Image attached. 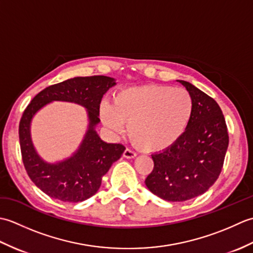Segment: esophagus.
<instances>
[{
  "instance_id": "obj_1",
  "label": "esophagus",
  "mask_w": 253,
  "mask_h": 253,
  "mask_svg": "<svg viewBox=\"0 0 253 253\" xmlns=\"http://www.w3.org/2000/svg\"><path fill=\"white\" fill-rule=\"evenodd\" d=\"M123 155H124V158H126V159H133L137 155V153L133 151V150L127 148L125 151H124Z\"/></svg>"
}]
</instances>
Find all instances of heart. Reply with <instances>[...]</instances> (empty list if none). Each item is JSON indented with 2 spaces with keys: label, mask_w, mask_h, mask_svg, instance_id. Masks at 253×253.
Returning <instances> with one entry per match:
<instances>
[{
  "label": "heart",
  "mask_w": 253,
  "mask_h": 253,
  "mask_svg": "<svg viewBox=\"0 0 253 253\" xmlns=\"http://www.w3.org/2000/svg\"><path fill=\"white\" fill-rule=\"evenodd\" d=\"M193 111V99L185 88L149 84L117 92L113 105L104 102L101 120L120 132L127 124L131 141L149 152L170 147L181 137Z\"/></svg>",
  "instance_id": "obj_1"
}]
</instances>
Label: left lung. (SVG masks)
I'll return each instance as SVG.
<instances>
[{"label": "left lung", "instance_id": "1", "mask_svg": "<svg viewBox=\"0 0 253 253\" xmlns=\"http://www.w3.org/2000/svg\"><path fill=\"white\" fill-rule=\"evenodd\" d=\"M193 99V111L181 137L164 151L152 154L154 168L146 186L166 201L181 202L206 192L221 174L228 131L216 101L179 80Z\"/></svg>", "mask_w": 253, "mask_h": 253}]
</instances>
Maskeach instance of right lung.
<instances>
[{
	"label": "right lung",
	"mask_w": 253,
	"mask_h": 253,
	"mask_svg": "<svg viewBox=\"0 0 253 253\" xmlns=\"http://www.w3.org/2000/svg\"><path fill=\"white\" fill-rule=\"evenodd\" d=\"M114 84V79L106 76L75 77L40 91L26 107L18 129L21 159L30 179L47 196L64 202H82L92 197L99 190L102 177L121 158L125 147L104 142L94 130L100 122L102 96ZM51 100L82 104L88 110L90 118L88 132L79 151L57 165H47L37 157L29 131L32 116Z\"/></svg>",
	"instance_id": "obj_1"
}]
</instances>
